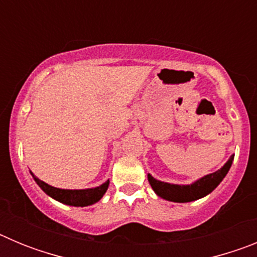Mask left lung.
Here are the masks:
<instances>
[{
    "instance_id": "obj_1",
    "label": "left lung",
    "mask_w": 257,
    "mask_h": 257,
    "mask_svg": "<svg viewBox=\"0 0 257 257\" xmlns=\"http://www.w3.org/2000/svg\"><path fill=\"white\" fill-rule=\"evenodd\" d=\"M233 160H234V154L229 158L228 162L222 166L221 169L217 170L213 174L206 175L190 185H176V184L163 183V181L156 180L151 174H148V180L151 187L157 193V196H160L161 198L171 202H180V203L192 202L207 196L208 193L212 192L221 183L222 179L225 178V175L228 174Z\"/></svg>"
}]
</instances>
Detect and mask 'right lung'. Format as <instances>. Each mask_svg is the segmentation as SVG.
<instances>
[{
  "label": "right lung",
  "instance_id": "add662e5",
  "mask_svg": "<svg viewBox=\"0 0 257 257\" xmlns=\"http://www.w3.org/2000/svg\"><path fill=\"white\" fill-rule=\"evenodd\" d=\"M32 174V172H31ZM33 179H35L36 183L40 185V188L44 190L46 194H49L50 197H52L56 201L61 202V203H65V205L69 206H76V207H83V206L94 205L97 201H100L101 197L105 194L106 189L109 187V180H106L105 183L101 184L100 187L91 188V189H79V190H70V189H59V188H54L49 184H46L45 181L40 180L38 178H36L35 175L32 174Z\"/></svg>",
  "mask_w": 257,
  "mask_h": 257
}]
</instances>
